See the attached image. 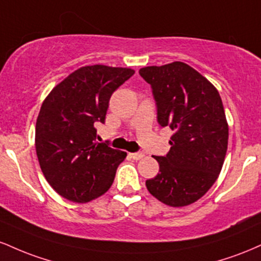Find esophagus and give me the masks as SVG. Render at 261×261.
I'll list each match as a JSON object with an SVG mask.
<instances>
[{"instance_id": "obj_1", "label": "esophagus", "mask_w": 261, "mask_h": 261, "mask_svg": "<svg viewBox=\"0 0 261 261\" xmlns=\"http://www.w3.org/2000/svg\"><path fill=\"white\" fill-rule=\"evenodd\" d=\"M130 157L133 158L134 161H139L142 157H145V153H142V152H135V153H130Z\"/></svg>"}]
</instances>
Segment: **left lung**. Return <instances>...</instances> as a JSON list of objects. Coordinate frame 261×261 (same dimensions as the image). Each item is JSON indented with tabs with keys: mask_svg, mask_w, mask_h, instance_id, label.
Segmentation results:
<instances>
[{
	"mask_svg": "<svg viewBox=\"0 0 261 261\" xmlns=\"http://www.w3.org/2000/svg\"><path fill=\"white\" fill-rule=\"evenodd\" d=\"M139 72L152 87L158 124L174 131L168 153L154 157L160 173L146 180V187L166 205L188 206L214 185L226 157L228 124L220 93L180 61Z\"/></svg>",
	"mask_w": 261,
	"mask_h": 261,
	"instance_id": "left-lung-1",
	"label": "left lung"
}]
</instances>
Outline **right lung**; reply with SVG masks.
<instances>
[{
    "instance_id": "obj_1",
    "label": "right lung",
    "mask_w": 261,
    "mask_h": 261,
    "mask_svg": "<svg viewBox=\"0 0 261 261\" xmlns=\"http://www.w3.org/2000/svg\"><path fill=\"white\" fill-rule=\"evenodd\" d=\"M135 73L131 68L85 66L68 74L43 101L35 126L41 172L59 195L88 202L112 187L126 152L97 142L112 94Z\"/></svg>"
}]
</instances>
